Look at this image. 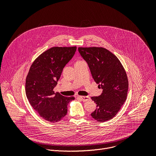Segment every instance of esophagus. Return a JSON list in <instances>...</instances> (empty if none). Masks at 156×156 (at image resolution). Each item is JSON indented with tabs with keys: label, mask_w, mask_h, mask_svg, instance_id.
Wrapping results in <instances>:
<instances>
[{
	"label": "esophagus",
	"mask_w": 156,
	"mask_h": 156,
	"mask_svg": "<svg viewBox=\"0 0 156 156\" xmlns=\"http://www.w3.org/2000/svg\"><path fill=\"white\" fill-rule=\"evenodd\" d=\"M78 98H80L81 100H82L83 102L89 101L90 99V98L89 96H78Z\"/></svg>",
	"instance_id": "esophagus-1"
}]
</instances>
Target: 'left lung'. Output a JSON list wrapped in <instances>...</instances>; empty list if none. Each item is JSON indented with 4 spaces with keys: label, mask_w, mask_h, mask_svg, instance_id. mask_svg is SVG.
<instances>
[{
    "label": "left lung",
    "mask_w": 156,
    "mask_h": 156,
    "mask_svg": "<svg viewBox=\"0 0 156 156\" xmlns=\"http://www.w3.org/2000/svg\"><path fill=\"white\" fill-rule=\"evenodd\" d=\"M87 62L95 82L102 89L99 96L91 97L97 104L91 114L98 122L114 118L126 101L128 81L126 72L118 58L103 48H78Z\"/></svg>",
    "instance_id": "obj_1"
}]
</instances>
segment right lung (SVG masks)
<instances>
[{"instance_id": "add662e5", "label": "right lung", "mask_w": 156, "mask_h": 156, "mask_svg": "<svg viewBox=\"0 0 156 156\" xmlns=\"http://www.w3.org/2000/svg\"><path fill=\"white\" fill-rule=\"evenodd\" d=\"M76 47H54L41 54L33 63L26 79V94L29 102L44 120L57 122L67 113L69 103L74 97L55 93L66 64L72 58Z\"/></svg>"}]
</instances>
